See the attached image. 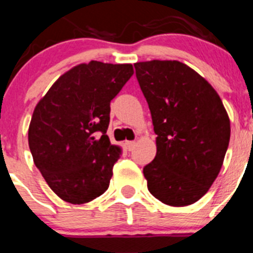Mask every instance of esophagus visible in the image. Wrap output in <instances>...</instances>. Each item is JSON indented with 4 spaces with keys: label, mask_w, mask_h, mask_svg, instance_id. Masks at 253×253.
Returning <instances> with one entry per match:
<instances>
[{
    "label": "esophagus",
    "mask_w": 253,
    "mask_h": 253,
    "mask_svg": "<svg viewBox=\"0 0 253 253\" xmlns=\"http://www.w3.org/2000/svg\"><path fill=\"white\" fill-rule=\"evenodd\" d=\"M135 144H137L135 142H126V143H125V146H126L128 151H133L134 147H135Z\"/></svg>",
    "instance_id": "1"
}]
</instances>
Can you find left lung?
Wrapping results in <instances>:
<instances>
[{
	"instance_id": "8db88e82",
	"label": "left lung",
	"mask_w": 253,
	"mask_h": 253,
	"mask_svg": "<svg viewBox=\"0 0 253 253\" xmlns=\"http://www.w3.org/2000/svg\"><path fill=\"white\" fill-rule=\"evenodd\" d=\"M148 102L157 154L143 169L149 193L169 207L202 199L222 169L231 122L218 92L178 60L134 63Z\"/></svg>"
}]
</instances>
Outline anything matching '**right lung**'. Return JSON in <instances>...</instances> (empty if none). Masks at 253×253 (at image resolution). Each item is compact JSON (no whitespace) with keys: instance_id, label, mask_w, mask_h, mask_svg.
Masks as SVG:
<instances>
[{"instance_id":"add662e5","label":"right lung","mask_w":253,"mask_h":253,"mask_svg":"<svg viewBox=\"0 0 253 253\" xmlns=\"http://www.w3.org/2000/svg\"><path fill=\"white\" fill-rule=\"evenodd\" d=\"M133 73L131 64H78L35 106L28 134L30 152L46 184L64 202L90 203L109 187L120 158V148L106 134L110 102Z\"/></svg>"}]
</instances>
